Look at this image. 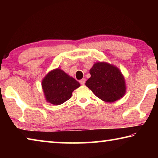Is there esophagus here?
I'll return each instance as SVG.
<instances>
[{
	"label": "esophagus",
	"instance_id": "obj_1",
	"mask_svg": "<svg viewBox=\"0 0 158 158\" xmlns=\"http://www.w3.org/2000/svg\"><path fill=\"white\" fill-rule=\"evenodd\" d=\"M79 82H80V84H81V85H84L85 83V79H82L80 80Z\"/></svg>",
	"mask_w": 158,
	"mask_h": 158
}]
</instances>
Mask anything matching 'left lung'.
<instances>
[{
  "label": "left lung",
  "mask_w": 158,
  "mask_h": 158,
  "mask_svg": "<svg viewBox=\"0 0 158 158\" xmlns=\"http://www.w3.org/2000/svg\"><path fill=\"white\" fill-rule=\"evenodd\" d=\"M90 74L85 85L100 100L114 102L125 95V80L117 67L106 62H98L90 68Z\"/></svg>",
  "instance_id": "obj_1"
}]
</instances>
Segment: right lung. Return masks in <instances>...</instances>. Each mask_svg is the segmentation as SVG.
<instances>
[{
	"mask_svg": "<svg viewBox=\"0 0 158 158\" xmlns=\"http://www.w3.org/2000/svg\"><path fill=\"white\" fill-rule=\"evenodd\" d=\"M80 86L73 77L60 68L51 70L42 81L45 100L54 105H61L71 98L73 92Z\"/></svg>",
	"mask_w": 158,
	"mask_h": 158,
	"instance_id": "1",
	"label": "right lung"
}]
</instances>
